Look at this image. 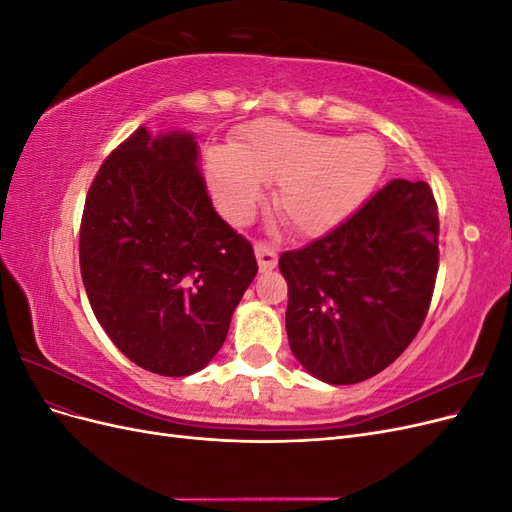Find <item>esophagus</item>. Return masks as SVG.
<instances>
[{"label": "esophagus", "instance_id": "obj_1", "mask_svg": "<svg viewBox=\"0 0 512 512\" xmlns=\"http://www.w3.org/2000/svg\"><path fill=\"white\" fill-rule=\"evenodd\" d=\"M254 254H256V260H258V267L262 273H269L271 269H275L277 265V252L275 247L267 245V243H256L254 245Z\"/></svg>", "mask_w": 512, "mask_h": 512}]
</instances>
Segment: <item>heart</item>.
Segmentation results:
<instances>
[{
    "label": "heart",
    "mask_w": 512,
    "mask_h": 512,
    "mask_svg": "<svg viewBox=\"0 0 512 512\" xmlns=\"http://www.w3.org/2000/svg\"><path fill=\"white\" fill-rule=\"evenodd\" d=\"M384 170V149L369 134L309 132L280 119L243 128L232 151L207 162L211 196L230 224H245L277 185L275 211L301 237H322L361 209Z\"/></svg>",
    "instance_id": "heart-1"
}]
</instances>
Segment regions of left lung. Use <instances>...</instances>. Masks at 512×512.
<instances>
[{
  "mask_svg": "<svg viewBox=\"0 0 512 512\" xmlns=\"http://www.w3.org/2000/svg\"><path fill=\"white\" fill-rule=\"evenodd\" d=\"M288 344L307 374L356 384L421 329L438 273V207L425 181L393 179L350 220L284 252Z\"/></svg>",
  "mask_w": 512,
  "mask_h": 512,
  "instance_id": "8db88e82",
  "label": "left lung"
}]
</instances>
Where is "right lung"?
<instances>
[{
    "label": "right lung",
    "mask_w": 512,
    "mask_h": 512,
    "mask_svg": "<svg viewBox=\"0 0 512 512\" xmlns=\"http://www.w3.org/2000/svg\"><path fill=\"white\" fill-rule=\"evenodd\" d=\"M91 309L138 367L209 365L258 273L250 241L215 213L192 132L138 128L91 183L81 224Z\"/></svg>",
    "instance_id": "add662e5"
}]
</instances>
